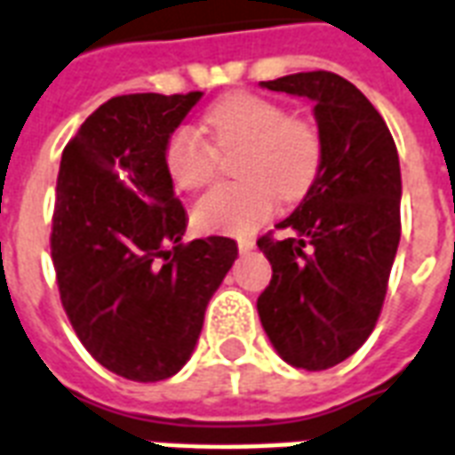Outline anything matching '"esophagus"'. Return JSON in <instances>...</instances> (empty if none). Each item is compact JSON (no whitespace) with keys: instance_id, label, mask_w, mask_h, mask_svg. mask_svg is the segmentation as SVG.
<instances>
[{"instance_id":"obj_1","label":"esophagus","mask_w":455,"mask_h":455,"mask_svg":"<svg viewBox=\"0 0 455 455\" xmlns=\"http://www.w3.org/2000/svg\"><path fill=\"white\" fill-rule=\"evenodd\" d=\"M237 247H240L242 254H247V251H251V249L256 247V242L251 240V237H240V240H237Z\"/></svg>"}]
</instances>
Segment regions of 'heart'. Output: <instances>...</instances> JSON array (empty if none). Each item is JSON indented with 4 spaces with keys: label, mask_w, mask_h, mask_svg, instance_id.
<instances>
[{
    "label": "heart",
    "mask_w": 455,
    "mask_h": 455,
    "mask_svg": "<svg viewBox=\"0 0 455 455\" xmlns=\"http://www.w3.org/2000/svg\"><path fill=\"white\" fill-rule=\"evenodd\" d=\"M204 122L219 150L244 148L237 165L244 182L220 184L196 201L194 220L204 230L251 232L271 215L275 201H299L316 182L323 163L319 132L305 119L288 117L278 102L254 93L223 95ZM214 149L189 126L175 129L165 146L172 182L187 191L206 187L218 172Z\"/></svg>",
    "instance_id": "b5f03b06"
}]
</instances>
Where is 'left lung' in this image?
I'll list each match as a JSON object with an SVG mask.
<instances>
[{"label": "left lung", "instance_id": "8db88e82", "mask_svg": "<svg viewBox=\"0 0 455 455\" xmlns=\"http://www.w3.org/2000/svg\"><path fill=\"white\" fill-rule=\"evenodd\" d=\"M261 85L312 102L323 163L278 223L288 235L256 242L273 268L256 309L288 364L329 370L360 350L381 314L401 242L398 150L374 105L338 74L302 71Z\"/></svg>", "mask_w": 455, "mask_h": 455}]
</instances>
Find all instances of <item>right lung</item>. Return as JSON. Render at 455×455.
Listing matches in <instances>:
<instances>
[{
  "instance_id": "1",
  "label": "right lung",
  "mask_w": 455,
  "mask_h": 455,
  "mask_svg": "<svg viewBox=\"0 0 455 455\" xmlns=\"http://www.w3.org/2000/svg\"><path fill=\"white\" fill-rule=\"evenodd\" d=\"M201 95H117L61 153L50 237L61 307L105 370L143 384L187 364L237 259L230 237L182 244L165 146Z\"/></svg>"
}]
</instances>
